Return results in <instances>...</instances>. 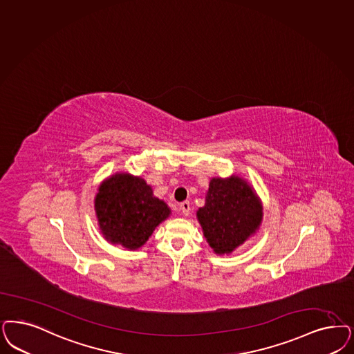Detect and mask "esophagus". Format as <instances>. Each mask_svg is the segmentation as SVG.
I'll use <instances>...</instances> for the list:
<instances>
[{
    "mask_svg": "<svg viewBox=\"0 0 354 354\" xmlns=\"http://www.w3.org/2000/svg\"><path fill=\"white\" fill-rule=\"evenodd\" d=\"M179 210L183 213V216H188L189 214V210H191V205L188 201H183L179 204Z\"/></svg>",
    "mask_w": 354,
    "mask_h": 354,
    "instance_id": "obj_1",
    "label": "esophagus"
}]
</instances>
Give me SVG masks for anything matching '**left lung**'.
Here are the masks:
<instances>
[{
    "label": "left lung",
    "mask_w": 354,
    "mask_h": 354,
    "mask_svg": "<svg viewBox=\"0 0 354 354\" xmlns=\"http://www.w3.org/2000/svg\"><path fill=\"white\" fill-rule=\"evenodd\" d=\"M196 217L213 252L230 255L260 229L263 203L255 188L236 174L212 178L205 205Z\"/></svg>",
    "instance_id": "8db88e82"
}]
</instances>
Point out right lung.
Instances as JSON below:
<instances>
[{
    "mask_svg": "<svg viewBox=\"0 0 354 354\" xmlns=\"http://www.w3.org/2000/svg\"><path fill=\"white\" fill-rule=\"evenodd\" d=\"M97 226L111 244L136 251L171 216L169 205L156 197L141 176L118 171L99 184L94 198Z\"/></svg>",
    "mask_w": 354,
    "mask_h": 354,
    "instance_id": "obj_1",
    "label": "right lung"
}]
</instances>
